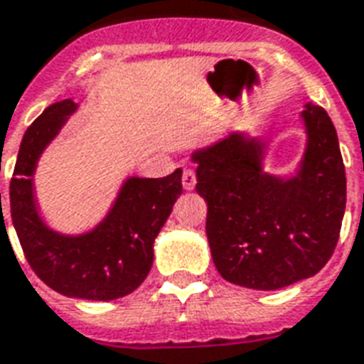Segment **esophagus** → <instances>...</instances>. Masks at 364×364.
I'll use <instances>...</instances> for the list:
<instances>
[{
	"label": "esophagus",
	"mask_w": 364,
	"mask_h": 364,
	"mask_svg": "<svg viewBox=\"0 0 364 364\" xmlns=\"http://www.w3.org/2000/svg\"><path fill=\"white\" fill-rule=\"evenodd\" d=\"M181 181H183V188H185V191H193V188L196 187V173H194L193 170H185L183 171Z\"/></svg>",
	"instance_id": "obj_1"
}]
</instances>
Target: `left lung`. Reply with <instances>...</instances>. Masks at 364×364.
I'll list each match as a JSON object with an SVG mask.
<instances>
[{
  "label": "left lung",
  "mask_w": 364,
  "mask_h": 364,
  "mask_svg": "<svg viewBox=\"0 0 364 364\" xmlns=\"http://www.w3.org/2000/svg\"><path fill=\"white\" fill-rule=\"evenodd\" d=\"M305 149L288 173L263 168L269 139L231 132L191 154L208 202L212 259L227 282L279 290L309 279L336 248L346 212V168L336 127L305 102Z\"/></svg>",
  "instance_id": "1"
}]
</instances>
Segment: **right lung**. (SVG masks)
<instances>
[{
    "mask_svg": "<svg viewBox=\"0 0 364 364\" xmlns=\"http://www.w3.org/2000/svg\"><path fill=\"white\" fill-rule=\"evenodd\" d=\"M76 110L72 99L53 102L26 129L9 187L11 219L30 267L47 287L68 298L110 301L146 279L154 240L183 191V171L160 179L127 176L93 229L76 235L53 229L41 215L34 176L41 154Z\"/></svg>",
    "mask_w": 364,
    "mask_h": 364,
    "instance_id": "right-lung-1",
    "label": "right lung"
}]
</instances>
